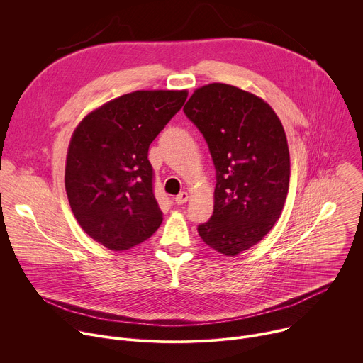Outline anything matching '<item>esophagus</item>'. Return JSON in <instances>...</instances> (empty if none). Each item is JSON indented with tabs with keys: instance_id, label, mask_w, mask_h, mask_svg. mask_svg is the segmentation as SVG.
Here are the masks:
<instances>
[{
	"instance_id": "34e87169",
	"label": "esophagus",
	"mask_w": 363,
	"mask_h": 363,
	"mask_svg": "<svg viewBox=\"0 0 363 363\" xmlns=\"http://www.w3.org/2000/svg\"><path fill=\"white\" fill-rule=\"evenodd\" d=\"M188 194L186 192H179L177 196H175V203L177 205H182V203H185L186 201H188Z\"/></svg>"
}]
</instances>
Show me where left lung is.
<instances>
[{"label": "left lung", "instance_id": "left-lung-1", "mask_svg": "<svg viewBox=\"0 0 363 363\" xmlns=\"http://www.w3.org/2000/svg\"><path fill=\"white\" fill-rule=\"evenodd\" d=\"M184 112L208 145L217 172L214 213L198 234L216 251L237 255L281 214L290 181L283 125L263 99L224 83L196 89Z\"/></svg>", "mask_w": 363, "mask_h": 363}]
</instances>
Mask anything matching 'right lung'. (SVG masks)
Masks as SVG:
<instances>
[{
    "label": "right lung",
    "mask_w": 363,
    "mask_h": 363,
    "mask_svg": "<svg viewBox=\"0 0 363 363\" xmlns=\"http://www.w3.org/2000/svg\"><path fill=\"white\" fill-rule=\"evenodd\" d=\"M186 97V90H138L105 103L76 128L66 192L77 223L97 242L129 250L160 228L147 150Z\"/></svg>",
    "instance_id": "right-lung-1"
}]
</instances>
